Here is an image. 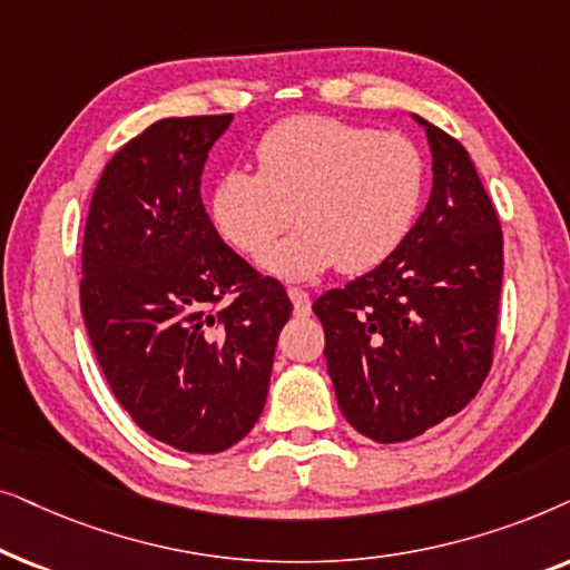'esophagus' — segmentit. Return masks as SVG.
Segmentation results:
<instances>
[{"mask_svg": "<svg viewBox=\"0 0 570 570\" xmlns=\"http://www.w3.org/2000/svg\"><path fill=\"white\" fill-rule=\"evenodd\" d=\"M287 295H291L295 314H298V316L311 314V298H308V293L303 291V287H287Z\"/></svg>", "mask_w": 570, "mask_h": 570, "instance_id": "esophagus-1", "label": "esophagus"}]
</instances>
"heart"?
I'll list each match as a JSON object with an SVG mask.
<instances>
[{
  "label": "heart",
  "instance_id": "obj_1",
  "mask_svg": "<svg viewBox=\"0 0 570 570\" xmlns=\"http://www.w3.org/2000/svg\"><path fill=\"white\" fill-rule=\"evenodd\" d=\"M259 170L230 168L215 181L209 215L225 244L287 279L337 264L345 275L379 267L415 223L425 189L420 147L400 131H376L332 116L277 121L256 145ZM296 213L293 214L292 209Z\"/></svg>",
  "mask_w": 570,
  "mask_h": 570
}]
</instances>
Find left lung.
Listing matches in <instances>:
<instances>
[{"label":"left lung","instance_id":"8db88e82","mask_svg":"<svg viewBox=\"0 0 570 570\" xmlns=\"http://www.w3.org/2000/svg\"><path fill=\"white\" fill-rule=\"evenodd\" d=\"M433 191L396 252L314 303L342 415L400 443L456 415L490 365L503 233L470 153L425 119Z\"/></svg>","mask_w":570,"mask_h":570}]
</instances>
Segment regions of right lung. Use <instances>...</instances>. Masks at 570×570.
Returning a JSON list of instances; mask_svg holds the SVG:
<instances>
[{
  "mask_svg": "<svg viewBox=\"0 0 570 570\" xmlns=\"http://www.w3.org/2000/svg\"><path fill=\"white\" fill-rule=\"evenodd\" d=\"M233 114L160 119L108 160L82 238L80 308L111 392L147 435L217 454L267 402L293 303L220 238L202 205Z\"/></svg>",
  "mask_w": 570,
  "mask_h": 570,
  "instance_id": "obj_1",
  "label": "right lung"
}]
</instances>
